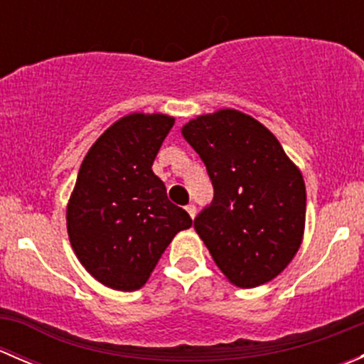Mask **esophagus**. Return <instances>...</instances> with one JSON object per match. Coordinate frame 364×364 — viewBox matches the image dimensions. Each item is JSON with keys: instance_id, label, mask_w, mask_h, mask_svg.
I'll return each instance as SVG.
<instances>
[{"instance_id": "obj_1", "label": "esophagus", "mask_w": 364, "mask_h": 364, "mask_svg": "<svg viewBox=\"0 0 364 364\" xmlns=\"http://www.w3.org/2000/svg\"><path fill=\"white\" fill-rule=\"evenodd\" d=\"M186 211H188V215L192 216V220L196 218V215H197V208L193 204H190V205H186Z\"/></svg>"}]
</instances>
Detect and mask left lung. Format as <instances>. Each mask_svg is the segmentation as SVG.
<instances>
[{
	"instance_id": "1",
	"label": "left lung",
	"mask_w": 364,
	"mask_h": 364,
	"mask_svg": "<svg viewBox=\"0 0 364 364\" xmlns=\"http://www.w3.org/2000/svg\"><path fill=\"white\" fill-rule=\"evenodd\" d=\"M211 178L215 197L193 227L227 280L253 289L277 278L304 234L306 188L299 167L262 123L220 109L181 128Z\"/></svg>"
}]
</instances>
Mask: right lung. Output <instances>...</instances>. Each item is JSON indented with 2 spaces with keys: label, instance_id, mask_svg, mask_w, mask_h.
I'll return each instance as SVG.
<instances>
[{
  "label": "right lung",
  "instance_id": "right-lung-1",
  "mask_svg": "<svg viewBox=\"0 0 364 364\" xmlns=\"http://www.w3.org/2000/svg\"><path fill=\"white\" fill-rule=\"evenodd\" d=\"M172 124L160 112L114 121L84 156L70 193V245L84 269L114 291L144 287L176 234L192 227L151 168Z\"/></svg>",
  "mask_w": 364,
  "mask_h": 364
}]
</instances>
